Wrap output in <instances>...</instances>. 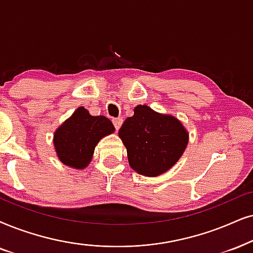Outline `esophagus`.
<instances>
[{
    "label": "esophagus",
    "instance_id": "1",
    "mask_svg": "<svg viewBox=\"0 0 253 253\" xmlns=\"http://www.w3.org/2000/svg\"><path fill=\"white\" fill-rule=\"evenodd\" d=\"M113 125H114V127H116V129L119 130L121 125H123V119H121V118H117V119H113Z\"/></svg>",
    "mask_w": 253,
    "mask_h": 253
}]
</instances>
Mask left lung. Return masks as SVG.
<instances>
[{"label":"left lung","mask_w":253,"mask_h":253,"mask_svg":"<svg viewBox=\"0 0 253 253\" xmlns=\"http://www.w3.org/2000/svg\"><path fill=\"white\" fill-rule=\"evenodd\" d=\"M130 168L143 176L164 174L178 161L188 145V132L178 119L137 105L119 129Z\"/></svg>","instance_id":"1"}]
</instances>
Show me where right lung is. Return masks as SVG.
Segmentation results:
<instances>
[{
	"label": "right lung",
	"mask_w": 253,
	"mask_h": 253,
	"mask_svg": "<svg viewBox=\"0 0 253 253\" xmlns=\"http://www.w3.org/2000/svg\"><path fill=\"white\" fill-rule=\"evenodd\" d=\"M113 132L114 126L110 119L104 116H91L85 107L81 106L57 128L53 145L64 165L83 169L91 162L101 137Z\"/></svg>",
	"instance_id": "obj_1"
}]
</instances>
